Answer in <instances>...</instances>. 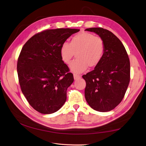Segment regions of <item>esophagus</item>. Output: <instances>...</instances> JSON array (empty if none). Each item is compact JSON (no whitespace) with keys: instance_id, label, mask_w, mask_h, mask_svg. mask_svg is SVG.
<instances>
[{"instance_id":"obj_1","label":"esophagus","mask_w":146,"mask_h":146,"mask_svg":"<svg viewBox=\"0 0 146 146\" xmlns=\"http://www.w3.org/2000/svg\"><path fill=\"white\" fill-rule=\"evenodd\" d=\"M73 77H74V80H77L79 78H80V75H78V74H73Z\"/></svg>"}]
</instances>
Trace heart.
<instances>
[{
  "label": "heart",
  "mask_w": 146,
  "mask_h": 146,
  "mask_svg": "<svg viewBox=\"0 0 146 146\" xmlns=\"http://www.w3.org/2000/svg\"><path fill=\"white\" fill-rule=\"evenodd\" d=\"M105 50L103 40L88 32H80L74 35L70 43L64 42L61 46L60 55L62 60L70 64L74 57L75 60L70 65V70L74 73L85 72L88 67L94 68L99 64Z\"/></svg>",
  "instance_id": "b5f03b06"
}]
</instances>
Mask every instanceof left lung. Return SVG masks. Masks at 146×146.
Segmentation results:
<instances>
[{"mask_svg": "<svg viewBox=\"0 0 146 146\" xmlns=\"http://www.w3.org/2000/svg\"><path fill=\"white\" fill-rule=\"evenodd\" d=\"M104 41L103 57L94 70L82 76L86 81L85 97L94 110L109 111L122 101L130 80V62L126 50L111 31L100 27L85 29Z\"/></svg>", "mask_w": 146, "mask_h": 146, "instance_id": "obj_1", "label": "left lung"}]
</instances>
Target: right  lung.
<instances>
[{
    "mask_svg": "<svg viewBox=\"0 0 146 146\" xmlns=\"http://www.w3.org/2000/svg\"><path fill=\"white\" fill-rule=\"evenodd\" d=\"M75 29L43 31L24 44L18 59L17 73L21 91L33 108L42 114L58 111L67 99V90L74 81L62 60V43Z\"/></svg>",
    "mask_w": 146,
    "mask_h": 146,
    "instance_id": "add662e5",
    "label": "right lung"
}]
</instances>
